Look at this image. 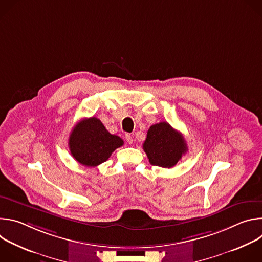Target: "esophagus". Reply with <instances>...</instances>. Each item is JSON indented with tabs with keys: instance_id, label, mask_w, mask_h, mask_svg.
<instances>
[{
	"instance_id": "obj_1",
	"label": "esophagus",
	"mask_w": 262,
	"mask_h": 262,
	"mask_svg": "<svg viewBox=\"0 0 262 262\" xmlns=\"http://www.w3.org/2000/svg\"><path fill=\"white\" fill-rule=\"evenodd\" d=\"M125 140L127 141L128 144H132L133 141H134V140H133V137H132L129 134H126V135H125Z\"/></svg>"
}]
</instances>
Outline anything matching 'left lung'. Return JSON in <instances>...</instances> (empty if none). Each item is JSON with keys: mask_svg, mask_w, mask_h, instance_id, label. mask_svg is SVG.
Here are the masks:
<instances>
[{"mask_svg": "<svg viewBox=\"0 0 262 262\" xmlns=\"http://www.w3.org/2000/svg\"><path fill=\"white\" fill-rule=\"evenodd\" d=\"M149 163L162 168H172L188 151L183 136L167 122L150 126L143 144Z\"/></svg>", "mask_w": 262, "mask_h": 262, "instance_id": "left-lung-1", "label": "left lung"}]
</instances>
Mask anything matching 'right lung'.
<instances>
[{"instance_id": "1", "label": "right lung", "mask_w": 262, "mask_h": 262, "mask_svg": "<svg viewBox=\"0 0 262 262\" xmlns=\"http://www.w3.org/2000/svg\"><path fill=\"white\" fill-rule=\"evenodd\" d=\"M68 146L71 156L86 167H96L105 162L123 145V140L110 134L96 117L85 118L73 127Z\"/></svg>"}]
</instances>
